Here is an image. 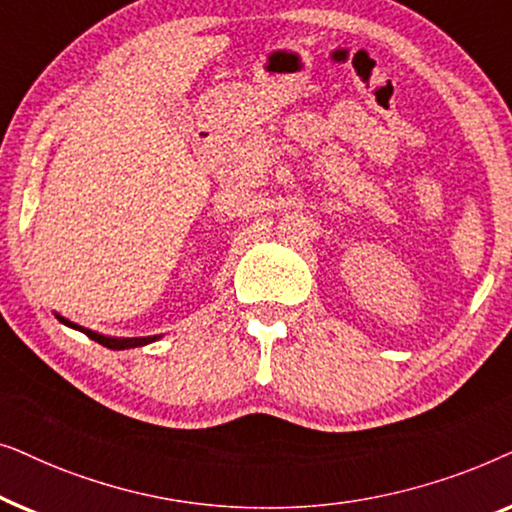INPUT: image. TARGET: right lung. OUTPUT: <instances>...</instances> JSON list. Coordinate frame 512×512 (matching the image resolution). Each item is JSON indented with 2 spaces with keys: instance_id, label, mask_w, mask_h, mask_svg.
<instances>
[{
  "instance_id": "obj_1",
  "label": "right lung",
  "mask_w": 512,
  "mask_h": 512,
  "mask_svg": "<svg viewBox=\"0 0 512 512\" xmlns=\"http://www.w3.org/2000/svg\"><path fill=\"white\" fill-rule=\"evenodd\" d=\"M58 319L62 321V324H67V326H72V328H79V331L86 333L90 340L100 342V345L109 347V349H130V347H142V345H146V342H153V340H156V338H125V340H121V338H107V335H100V333H95V331H88V328L76 326V324H72V321H67V319H62V317H58Z\"/></svg>"
}]
</instances>
